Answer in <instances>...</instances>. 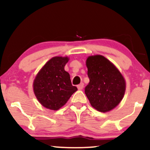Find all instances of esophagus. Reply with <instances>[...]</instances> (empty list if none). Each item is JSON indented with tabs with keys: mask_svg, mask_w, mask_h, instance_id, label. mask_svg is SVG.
I'll list each match as a JSON object with an SVG mask.
<instances>
[{
	"mask_svg": "<svg viewBox=\"0 0 150 150\" xmlns=\"http://www.w3.org/2000/svg\"><path fill=\"white\" fill-rule=\"evenodd\" d=\"M83 87H84V84L82 83H82H80V85H77V89H78L79 90H81V89H83Z\"/></svg>",
	"mask_w": 150,
	"mask_h": 150,
	"instance_id": "esophagus-1",
	"label": "esophagus"
}]
</instances>
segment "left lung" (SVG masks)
I'll return each instance as SVG.
<instances>
[{"instance_id":"8db88e82","label":"left lung","mask_w":150,"mask_h":150,"mask_svg":"<svg viewBox=\"0 0 150 150\" xmlns=\"http://www.w3.org/2000/svg\"><path fill=\"white\" fill-rule=\"evenodd\" d=\"M89 84L85 92L92 107L101 112L114 108L124 96L125 82L113 63L101 55L89 56L86 61Z\"/></svg>"}]
</instances>
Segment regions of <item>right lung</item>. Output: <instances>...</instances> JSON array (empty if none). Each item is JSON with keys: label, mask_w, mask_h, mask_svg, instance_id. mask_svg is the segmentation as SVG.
I'll return each mask as SVG.
<instances>
[{"label": "right lung", "mask_w": 150, "mask_h": 150, "mask_svg": "<svg viewBox=\"0 0 150 150\" xmlns=\"http://www.w3.org/2000/svg\"><path fill=\"white\" fill-rule=\"evenodd\" d=\"M68 57H53L44 65L34 81V92L44 107L58 110L77 90L73 86L69 73L64 70Z\"/></svg>", "instance_id": "add662e5"}]
</instances>
